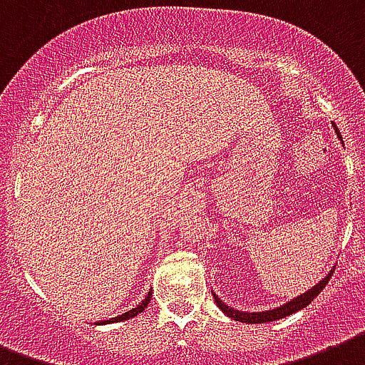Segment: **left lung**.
<instances>
[{
    "label": "left lung",
    "instance_id": "1",
    "mask_svg": "<svg viewBox=\"0 0 365 365\" xmlns=\"http://www.w3.org/2000/svg\"><path fill=\"white\" fill-rule=\"evenodd\" d=\"M335 131H337V135H339L337 127H335ZM339 137H341V135H339ZM331 274H333V270L327 274L326 278L322 279L320 284L316 285V287L309 289L307 293H303V295H299L297 299H293V301H289V303L282 304V307H278V309L267 310V312H244V310H234L222 303L221 299L217 297L215 293H213V297H215V303H217V307H219V309H221L225 314L230 316V318H234V320L245 322V324H264V322H274V320H279V318H284V316L295 314L297 310L304 309L307 304L312 303V301H314V299L320 295L322 289H324V287L327 285V282H329V278H331Z\"/></svg>",
    "mask_w": 365,
    "mask_h": 365
}]
</instances>
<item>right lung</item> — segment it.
Wrapping results in <instances>:
<instances>
[{
  "label": "right lung",
  "mask_w": 365,
  "mask_h": 365,
  "mask_svg": "<svg viewBox=\"0 0 365 365\" xmlns=\"http://www.w3.org/2000/svg\"><path fill=\"white\" fill-rule=\"evenodd\" d=\"M150 295H152V293H148L143 303L138 304V307H135V309H133V310H127L125 314L118 316V318H112V320H104V322H101V324H106V322H121V320H129V318H135V316L140 314V312H143V310L146 309V307H148V303H150Z\"/></svg>",
  "instance_id": "add662e5"
}]
</instances>
